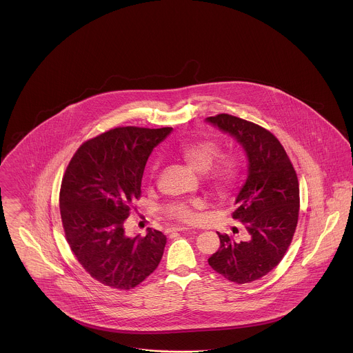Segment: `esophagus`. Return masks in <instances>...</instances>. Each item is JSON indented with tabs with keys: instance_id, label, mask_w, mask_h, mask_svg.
I'll return each instance as SVG.
<instances>
[{
	"instance_id": "1",
	"label": "esophagus",
	"mask_w": 353,
	"mask_h": 353,
	"mask_svg": "<svg viewBox=\"0 0 353 353\" xmlns=\"http://www.w3.org/2000/svg\"><path fill=\"white\" fill-rule=\"evenodd\" d=\"M188 230H189L188 227L183 226L170 227V228L167 230V232L168 234H170V232H183V231H188Z\"/></svg>"
}]
</instances>
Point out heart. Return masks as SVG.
Masks as SVG:
<instances>
[{
    "instance_id": "b5f03b06",
    "label": "heart",
    "mask_w": 353,
    "mask_h": 353,
    "mask_svg": "<svg viewBox=\"0 0 353 353\" xmlns=\"http://www.w3.org/2000/svg\"><path fill=\"white\" fill-rule=\"evenodd\" d=\"M177 155L192 170L203 173L206 183L218 194L226 196L232 192L243 177V160L236 154H222V147L210 139L183 141L177 148ZM205 208L202 199L190 202H172L165 212L172 219L183 223H193L197 218V210Z\"/></svg>"
}]
</instances>
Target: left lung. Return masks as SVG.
Wrapping results in <instances>:
<instances>
[{
  "label": "left lung",
  "mask_w": 353,
  "mask_h": 353,
  "mask_svg": "<svg viewBox=\"0 0 353 353\" xmlns=\"http://www.w3.org/2000/svg\"><path fill=\"white\" fill-rule=\"evenodd\" d=\"M244 148L248 174L232 218L245 227V239L219 234V250L209 265L236 283L256 281L279 265L298 223L299 186L293 164L279 139L264 127L230 114L206 118Z\"/></svg>",
  "instance_id": "left-lung-1"
}]
</instances>
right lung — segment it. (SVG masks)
Instances as JSON below:
<instances>
[{"label": "right lung", "instance_id": "obj_1", "mask_svg": "<svg viewBox=\"0 0 353 353\" xmlns=\"http://www.w3.org/2000/svg\"><path fill=\"white\" fill-rule=\"evenodd\" d=\"M172 127H117L85 141L67 167L60 186L65 239L83 268L97 281L130 290L159 265L167 238L147 228L128 238L123 222L141 197L148 156Z\"/></svg>", "mask_w": 353, "mask_h": 353}]
</instances>
